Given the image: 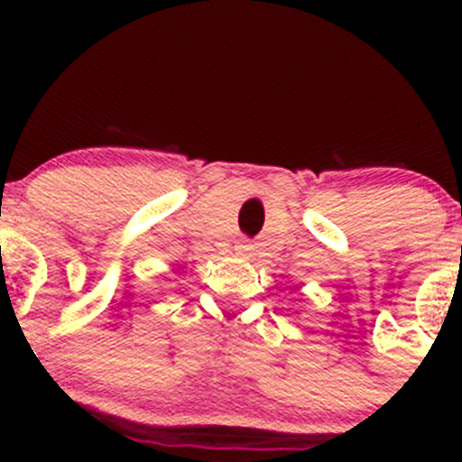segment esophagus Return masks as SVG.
Wrapping results in <instances>:
<instances>
[{
	"mask_svg": "<svg viewBox=\"0 0 462 462\" xmlns=\"http://www.w3.org/2000/svg\"><path fill=\"white\" fill-rule=\"evenodd\" d=\"M236 250H239L241 254H250L253 253V244H250L248 239H239L236 241Z\"/></svg>",
	"mask_w": 462,
	"mask_h": 462,
	"instance_id": "obj_1",
	"label": "esophagus"
}]
</instances>
